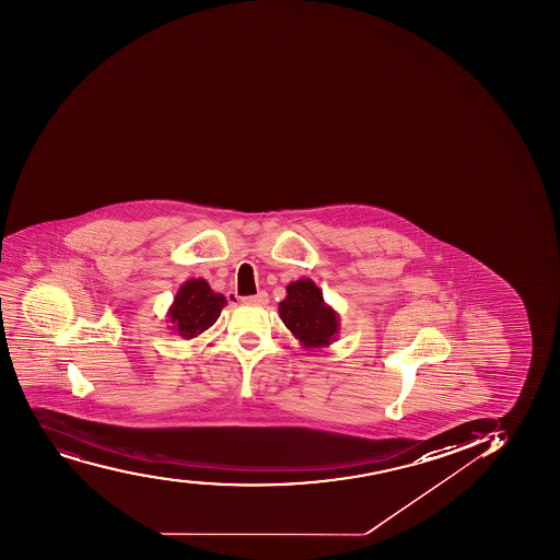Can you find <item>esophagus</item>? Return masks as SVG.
Returning <instances> with one entry per match:
<instances>
[{"mask_svg": "<svg viewBox=\"0 0 560 560\" xmlns=\"http://www.w3.org/2000/svg\"><path fill=\"white\" fill-rule=\"evenodd\" d=\"M244 305L265 306L268 305V294L266 292H259L257 295H249L244 298Z\"/></svg>", "mask_w": 560, "mask_h": 560, "instance_id": "esophagus-1", "label": "esophagus"}]
</instances>
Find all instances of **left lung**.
<instances>
[{
    "label": "left lung",
    "mask_w": 560,
    "mask_h": 560,
    "mask_svg": "<svg viewBox=\"0 0 560 560\" xmlns=\"http://www.w3.org/2000/svg\"><path fill=\"white\" fill-rule=\"evenodd\" d=\"M279 317L303 349H323L338 339L339 314L323 300L322 289L312 279H298L287 287Z\"/></svg>",
    "instance_id": "obj_1"
}]
</instances>
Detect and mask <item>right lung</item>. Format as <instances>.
I'll return each mask as SVG.
<instances>
[{
    "mask_svg": "<svg viewBox=\"0 0 560 560\" xmlns=\"http://www.w3.org/2000/svg\"><path fill=\"white\" fill-rule=\"evenodd\" d=\"M226 303V298L213 292L206 279H188L167 311L170 330L184 339L199 338L219 319Z\"/></svg>",
    "mask_w": 560,
    "mask_h": 560,
    "instance_id": "obj_1",
    "label": "right lung"
}]
</instances>
